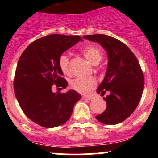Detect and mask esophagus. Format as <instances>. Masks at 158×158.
<instances>
[{
	"label": "esophagus",
	"instance_id": "34e87169",
	"mask_svg": "<svg viewBox=\"0 0 158 158\" xmlns=\"http://www.w3.org/2000/svg\"><path fill=\"white\" fill-rule=\"evenodd\" d=\"M82 99L83 100H89V101H92L93 99V98L91 96H82Z\"/></svg>",
	"mask_w": 158,
	"mask_h": 158
}]
</instances>
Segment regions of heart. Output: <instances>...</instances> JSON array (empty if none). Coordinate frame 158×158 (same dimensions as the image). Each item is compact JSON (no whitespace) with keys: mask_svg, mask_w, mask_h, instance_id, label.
Masks as SVG:
<instances>
[{"mask_svg":"<svg viewBox=\"0 0 158 158\" xmlns=\"http://www.w3.org/2000/svg\"><path fill=\"white\" fill-rule=\"evenodd\" d=\"M82 55L92 65H97L102 57V52L98 47L90 45L82 49ZM59 66L62 73L65 75L69 74V57L62 55L59 59ZM70 86L73 89L81 94H89L96 85L93 78H75L70 81Z\"/></svg>","mask_w":158,"mask_h":158,"instance_id":"heart-1","label":"heart"}]
</instances>
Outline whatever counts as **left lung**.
Here are the masks:
<instances>
[{
	"mask_svg": "<svg viewBox=\"0 0 158 158\" xmlns=\"http://www.w3.org/2000/svg\"><path fill=\"white\" fill-rule=\"evenodd\" d=\"M84 39L98 43L107 51L106 76L97 89L104 95L107 107L96 119L106 125L122 122L134 112L142 95L144 85L143 72L139 62L130 49L118 40L104 34L84 36Z\"/></svg>",
	"mask_w": 158,
	"mask_h": 158,
	"instance_id": "8db88e82",
	"label": "left lung"
}]
</instances>
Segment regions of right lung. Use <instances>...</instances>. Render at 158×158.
<instances>
[{"mask_svg": "<svg viewBox=\"0 0 158 158\" xmlns=\"http://www.w3.org/2000/svg\"><path fill=\"white\" fill-rule=\"evenodd\" d=\"M80 40L79 36L48 35L31 43L19 59L14 93L24 114L40 126L50 128L66 123L81 98L75 90L65 93L52 91L53 85L61 89L67 86L59 59Z\"/></svg>", "mask_w": 158, "mask_h": 158, "instance_id": "obj_1", "label": "right lung"}]
</instances>
